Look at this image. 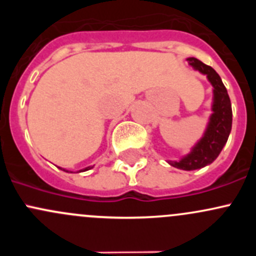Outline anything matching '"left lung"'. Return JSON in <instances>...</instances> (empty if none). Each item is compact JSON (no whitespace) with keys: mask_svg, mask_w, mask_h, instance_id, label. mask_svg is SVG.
I'll list each match as a JSON object with an SVG mask.
<instances>
[{"mask_svg":"<svg viewBox=\"0 0 256 256\" xmlns=\"http://www.w3.org/2000/svg\"><path fill=\"white\" fill-rule=\"evenodd\" d=\"M187 62L196 70L207 76L209 82L213 86V114L209 118V122L202 138L192 147L190 154L182 157L180 161H168V164L176 168L193 171L210 164L219 156L230 134L233 112L228 92L218 73L212 66L193 56L187 58Z\"/></svg>","mask_w":256,"mask_h":256,"instance_id":"1","label":"left lung"}]
</instances>
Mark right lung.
I'll list each match as a JSON object with an SVG mask.
<instances>
[{"mask_svg":"<svg viewBox=\"0 0 256 256\" xmlns=\"http://www.w3.org/2000/svg\"><path fill=\"white\" fill-rule=\"evenodd\" d=\"M59 168L63 170V171H66V172H70V174H72V171H68V170H64V168H62V167H59ZM90 168H92V166H90V167H85V168L80 170L79 172H85V171H88V170H90Z\"/></svg>","mask_w":256,"mask_h":256,"instance_id":"1","label":"right lung"}]
</instances>
